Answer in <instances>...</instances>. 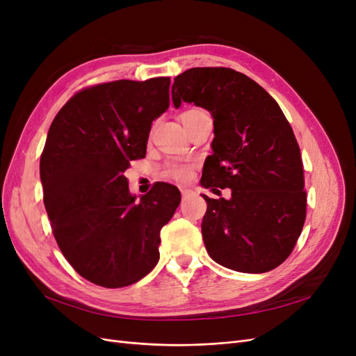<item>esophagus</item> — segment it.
Listing matches in <instances>:
<instances>
[{
	"label": "esophagus",
	"instance_id": "esophagus-1",
	"mask_svg": "<svg viewBox=\"0 0 356 356\" xmlns=\"http://www.w3.org/2000/svg\"><path fill=\"white\" fill-rule=\"evenodd\" d=\"M181 195H182V199H186V197L190 195V190H187V188H181Z\"/></svg>",
	"mask_w": 356,
	"mask_h": 356
}]
</instances>
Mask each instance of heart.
Masks as SVG:
<instances>
[{
    "mask_svg": "<svg viewBox=\"0 0 356 356\" xmlns=\"http://www.w3.org/2000/svg\"><path fill=\"white\" fill-rule=\"evenodd\" d=\"M191 111H197V110H191ZM191 111H187V113H191ZM187 113H184V114H187ZM163 175L169 179L186 181L190 177V166L181 165V163H170L166 166Z\"/></svg>",
    "mask_w": 356,
    "mask_h": 356,
    "instance_id": "heart-1",
    "label": "heart"
}]
</instances>
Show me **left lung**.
<instances>
[{
    "label": "left lung",
    "instance_id": "8db88e82",
    "mask_svg": "<svg viewBox=\"0 0 356 356\" xmlns=\"http://www.w3.org/2000/svg\"><path fill=\"white\" fill-rule=\"evenodd\" d=\"M172 101L211 113L215 138L200 184L232 190L230 199L202 195L208 254L236 272L273 270L294 250L307 202L300 148L281 106L245 74L222 67L177 75Z\"/></svg>",
    "mask_w": 356,
    "mask_h": 356
}]
</instances>
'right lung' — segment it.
<instances>
[{"mask_svg":"<svg viewBox=\"0 0 356 356\" xmlns=\"http://www.w3.org/2000/svg\"><path fill=\"white\" fill-rule=\"evenodd\" d=\"M169 77L117 80L75 93L53 120L40 160L44 207L63 257L88 281L122 288L157 264L160 230L181 196L156 184L136 200L123 175L145 157L169 108Z\"/></svg>","mask_w":356,"mask_h":356,"instance_id":"add662e5","label":"right lung"}]
</instances>
